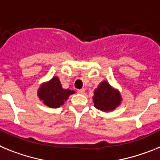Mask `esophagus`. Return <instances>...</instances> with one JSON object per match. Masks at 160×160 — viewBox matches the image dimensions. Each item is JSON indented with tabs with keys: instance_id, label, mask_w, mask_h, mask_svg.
<instances>
[{
	"instance_id": "obj_1",
	"label": "esophagus",
	"mask_w": 160,
	"mask_h": 160,
	"mask_svg": "<svg viewBox=\"0 0 160 160\" xmlns=\"http://www.w3.org/2000/svg\"><path fill=\"white\" fill-rule=\"evenodd\" d=\"M77 92L80 94H84L85 93V90L84 88H81V89H78L77 90Z\"/></svg>"
}]
</instances>
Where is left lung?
Here are the masks:
<instances>
[{
	"mask_svg": "<svg viewBox=\"0 0 160 160\" xmlns=\"http://www.w3.org/2000/svg\"><path fill=\"white\" fill-rule=\"evenodd\" d=\"M94 106L104 112L113 110L121 103V95L106 81L102 82L94 92Z\"/></svg>",
	"mask_w": 160,
	"mask_h": 160,
	"instance_id": "obj_1",
	"label": "left lung"
}]
</instances>
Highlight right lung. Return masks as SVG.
Here are the masks:
<instances>
[{
  "mask_svg": "<svg viewBox=\"0 0 160 160\" xmlns=\"http://www.w3.org/2000/svg\"><path fill=\"white\" fill-rule=\"evenodd\" d=\"M72 93H74V91L62 88L60 81L56 76L51 79L49 83L42 85L38 92L40 99L50 108H58L62 105Z\"/></svg>",
  "mask_w": 160,
  "mask_h": 160,
  "instance_id": "1",
  "label": "right lung"
}]
</instances>
